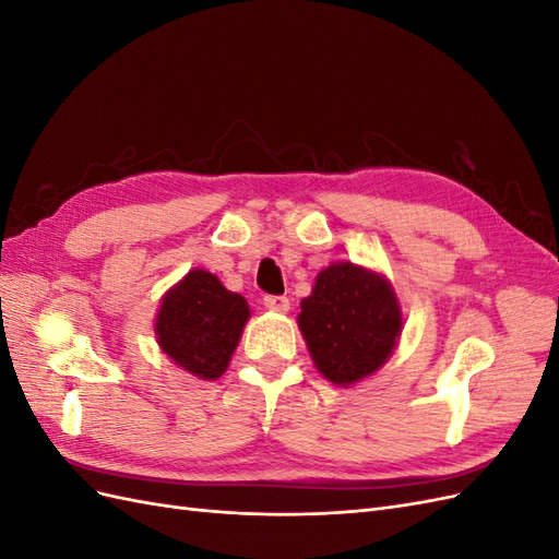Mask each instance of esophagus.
Returning <instances> with one entry per match:
<instances>
[{
    "mask_svg": "<svg viewBox=\"0 0 559 559\" xmlns=\"http://www.w3.org/2000/svg\"><path fill=\"white\" fill-rule=\"evenodd\" d=\"M263 306L270 310V312H289V298L286 296H265L263 298Z\"/></svg>",
    "mask_w": 559,
    "mask_h": 559,
    "instance_id": "1",
    "label": "esophagus"
}]
</instances>
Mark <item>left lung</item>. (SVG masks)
Wrapping results in <instances>:
<instances>
[{
	"label": "left lung",
	"mask_w": 559,
	"mask_h": 559,
	"mask_svg": "<svg viewBox=\"0 0 559 559\" xmlns=\"http://www.w3.org/2000/svg\"><path fill=\"white\" fill-rule=\"evenodd\" d=\"M298 329L319 373L349 386L376 376L392 357L403 312L382 273L337 261L319 270L312 294L300 300Z\"/></svg>",
	"instance_id": "1"
}]
</instances>
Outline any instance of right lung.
I'll return each instance as SVG.
<instances>
[{
	"label": "right lung",
	"instance_id": "add662e5",
	"mask_svg": "<svg viewBox=\"0 0 559 559\" xmlns=\"http://www.w3.org/2000/svg\"><path fill=\"white\" fill-rule=\"evenodd\" d=\"M249 317L245 296L228 292L210 270L193 267L160 298L156 343L186 373L216 380L226 373Z\"/></svg>",
	"mask_w": 559,
	"mask_h": 559
}]
</instances>
